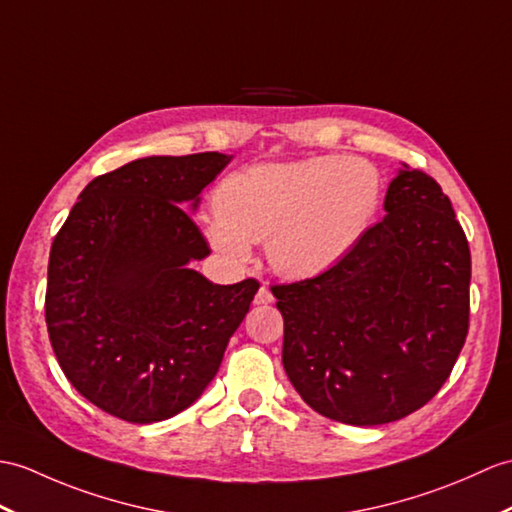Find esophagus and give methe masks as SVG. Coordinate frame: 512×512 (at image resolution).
<instances>
[{
    "label": "esophagus",
    "mask_w": 512,
    "mask_h": 512,
    "mask_svg": "<svg viewBox=\"0 0 512 512\" xmlns=\"http://www.w3.org/2000/svg\"><path fill=\"white\" fill-rule=\"evenodd\" d=\"M272 301H275V299H272L268 285L261 283V288H259L257 296H255V303H257V305H268V303H272Z\"/></svg>",
    "instance_id": "esophagus-1"
}]
</instances>
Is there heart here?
<instances>
[{"label":"heart","instance_id":"1","mask_svg":"<svg viewBox=\"0 0 512 512\" xmlns=\"http://www.w3.org/2000/svg\"><path fill=\"white\" fill-rule=\"evenodd\" d=\"M213 200L202 231L218 253L248 264L253 242L266 240L272 270L303 279L362 240L382 202V176L358 157L257 163L224 176Z\"/></svg>","mask_w":512,"mask_h":512}]
</instances>
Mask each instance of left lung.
Segmentation results:
<instances>
[{
    "instance_id": "obj_1",
    "label": "left lung",
    "mask_w": 512,
    "mask_h": 512,
    "mask_svg": "<svg viewBox=\"0 0 512 512\" xmlns=\"http://www.w3.org/2000/svg\"><path fill=\"white\" fill-rule=\"evenodd\" d=\"M384 209L336 266L272 285L288 379L312 410L349 425L425 406L469 331L471 253L441 185L403 165Z\"/></svg>"
}]
</instances>
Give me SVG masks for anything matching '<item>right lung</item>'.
Masks as SVG:
<instances>
[{
    "mask_svg": "<svg viewBox=\"0 0 512 512\" xmlns=\"http://www.w3.org/2000/svg\"><path fill=\"white\" fill-rule=\"evenodd\" d=\"M233 157H146L102 174L52 242L45 323L65 377L128 423L174 417L216 377L255 279L211 283L192 266L211 248L192 216Z\"/></svg>",
    "mask_w": 512,
    "mask_h": 512,
    "instance_id": "add662e5",
    "label": "right lung"
}]
</instances>
